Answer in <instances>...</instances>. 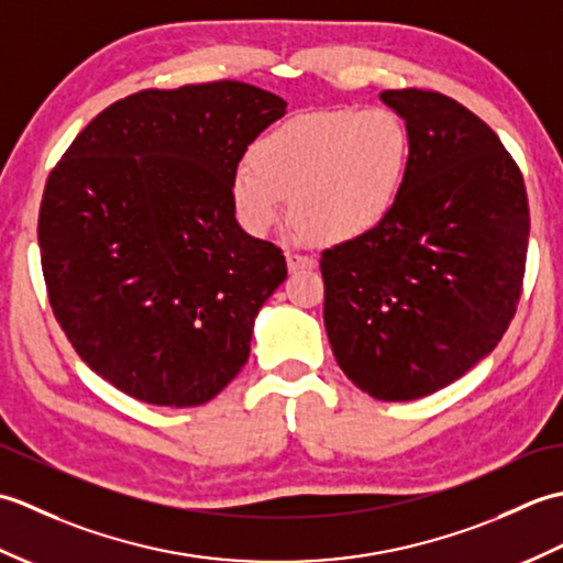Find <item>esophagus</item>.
I'll use <instances>...</instances> for the list:
<instances>
[{
    "label": "esophagus",
    "mask_w": 563,
    "mask_h": 563,
    "mask_svg": "<svg viewBox=\"0 0 563 563\" xmlns=\"http://www.w3.org/2000/svg\"><path fill=\"white\" fill-rule=\"evenodd\" d=\"M285 261H288V271L295 273V271H305V268H314L317 261L312 256H302V254H295V251H288L285 254Z\"/></svg>",
    "instance_id": "obj_1"
}]
</instances>
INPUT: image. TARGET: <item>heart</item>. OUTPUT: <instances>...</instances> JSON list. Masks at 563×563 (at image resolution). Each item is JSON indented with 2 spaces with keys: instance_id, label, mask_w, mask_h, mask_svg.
<instances>
[{
  "instance_id": "obj_1",
  "label": "heart",
  "mask_w": 563,
  "mask_h": 563,
  "mask_svg": "<svg viewBox=\"0 0 563 563\" xmlns=\"http://www.w3.org/2000/svg\"><path fill=\"white\" fill-rule=\"evenodd\" d=\"M413 133L391 109H336L297 115L258 137L249 166L232 178V208L249 234L263 236L290 210L317 244L373 234L404 196Z\"/></svg>"
}]
</instances>
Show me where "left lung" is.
I'll return each instance as SVG.
<instances>
[{
	"instance_id": "obj_1",
	"label": "left lung",
	"mask_w": 563,
	"mask_h": 563,
	"mask_svg": "<svg viewBox=\"0 0 563 563\" xmlns=\"http://www.w3.org/2000/svg\"><path fill=\"white\" fill-rule=\"evenodd\" d=\"M413 133L404 196L373 234L321 254L324 327L357 389L411 401L492 353L520 300L525 181L482 118L438 91H382Z\"/></svg>"
}]
</instances>
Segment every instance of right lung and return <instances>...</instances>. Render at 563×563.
Here are the masks:
<instances>
[{"label":"right lung","instance_id":"right-lung-1","mask_svg":"<svg viewBox=\"0 0 563 563\" xmlns=\"http://www.w3.org/2000/svg\"><path fill=\"white\" fill-rule=\"evenodd\" d=\"M285 109L244 81L145 89L93 118L47 176L38 244L53 314L115 389L186 409L246 365L288 266L239 227L230 190Z\"/></svg>","mask_w":563,"mask_h":563}]
</instances>
